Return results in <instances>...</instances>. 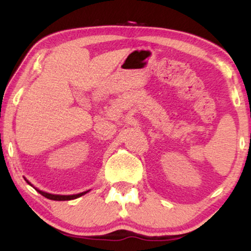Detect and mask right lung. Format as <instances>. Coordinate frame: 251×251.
I'll return each mask as SVG.
<instances>
[{
    "label": "right lung",
    "instance_id": "add662e5",
    "mask_svg": "<svg viewBox=\"0 0 251 251\" xmlns=\"http://www.w3.org/2000/svg\"><path fill=\"white\" fill-rule=\"evenodd\" d=\"M25 180H27V179H25ZM27 183L29 184V185H31V184L28 180H27ZM31 186H33V185H31ZM35 190H36L37 192H39V194H41L43 197L48 198V200H51V201H71V200H75V198L81 197L82 195L87 194V192H88V191H85V192H81V194H77V195H67V196H65V195H51V194H48V192H43V191H41V190H39V189H36V188H35Z\"/></svg>",
    "mask_w": 251,
    "mask_h": 251
}]
</instances>
